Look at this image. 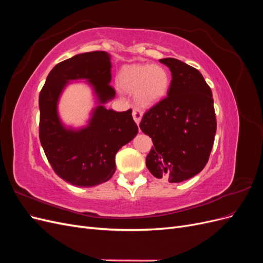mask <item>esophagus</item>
<instances>
[{
  "mask_svg": "<svg viewBox=\"0 0 263 263\" xmlns=\"http://www.w3.org/2000/svg\"><path fill=\"white\" fill-rule=\"evenodd\" d=\"M133 117H134V121L136 122V124L139 125L140 119H141V117H142L141 110H140L139 108H134V109H133Z\"/></svg>",
  "mask_w": 263,
  "mask_h": 263,
  "instance_id": "obj_1",
  "label": "esophagus"
}]
</instances>
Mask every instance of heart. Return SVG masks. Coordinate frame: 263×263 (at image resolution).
I'll return each instance as SVG.
<instances>
[{
    "label": "heart",
    "instance_id": "1",
    "mask_svg": "<svg viewBox=\"0 0 263 263\" xmlns=\"http://www.w3.org/2000/svg\"><path fill=\"white\" fill-rule=\"evenodd\" d=\"M119 83L135 98L141 106H153L160 102L169 91L170 77L161 66L130 65L123 68Z\"/></svg>",
    "mask_w": 263,
    "mask_h": 263
}]
</instances>
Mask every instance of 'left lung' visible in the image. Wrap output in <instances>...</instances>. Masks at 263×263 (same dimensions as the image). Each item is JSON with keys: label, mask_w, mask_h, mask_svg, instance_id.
<instances>
[{"label": "left lung", "mask_w": 263, "mask_h": 263, "mask_svg": "<svg viewBox=\"0 0 263 263\" xmlns=\"http://www.w3.org/2000/svg\"><path fill=\"white\" fill-rule=\"evenodd\" d=\"M171 71L168 97L149 108L140 122L154 142L146 158L150 173L179 183L200 173L209 161L216 134L211 87L197 69L181 60H160Z\"/></svg>", "instance_id": "left-lung-1"}]
</instances>
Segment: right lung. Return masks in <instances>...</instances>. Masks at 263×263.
<instances>
[{
	"instance_id": "1",
	"label": "right lung",
	"mask_w": 263,
	"mask_h": 263,
	"mask_svg": "<svg viewBox=\"0 0 263 263\" xmlns=\"http://www.w3.org/2000/svg\"><path fill=\"white\" fill-rule=\"evenodd\" d=\"M110 68L105 51L79 53L53 67L39 94V139L45 155L55 174L76 186H95L112 178L117 151L138 133L132 109L115 112L104 106L115 97ZM73 80H86L98 100L89 123L79 130L66 127L58 115L60 95Z\"/></svg>"
}]
</instances>
